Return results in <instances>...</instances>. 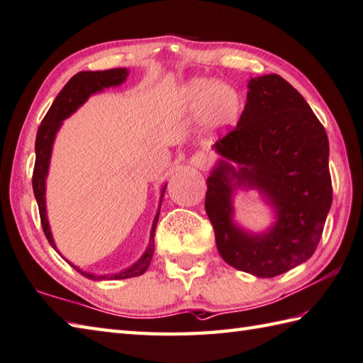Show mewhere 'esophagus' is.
I'll list each match as a JSON object with an SVG mask.
<instances>
[{
	"label": "esophagus",
	"mask_w": 363,
	"mask_h": 363,
	"mask_svg": "<svg viewBox=\"0 0 363 363\" xmlns=\"http://www.w3.org/2000/svg\"><path fill=\"white\" fill-rule=\"evenodd\" d=\"M190 163L198 169H206L211 165V155L204 151H196L194 155H191Z\"/></svg>",
	"instance_id": "34e87169"
}]
</instances>
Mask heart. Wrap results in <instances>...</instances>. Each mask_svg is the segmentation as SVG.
Returning <instances> with one entry per match:
<instances>
[{
	"instance_id": "obj_1",
	"label": "heart",
	"mask_w": 363,
	"mask_h": 363,
	"mask_svg": "<svg viewBox=\"0 0 363 363\" xmlns=\"http://www.w3.org/2000/svg\"><path fill=\"white\" fill-rule=\"evenodd\" d=\"M184 99L191 111L204 113L206 123L223 127L236 121L240 99L238 91L211 78H195L184 89Z\"/></svg>"
}]
</instances>
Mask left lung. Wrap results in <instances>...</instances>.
<instances>
[{"label": "left lung", "mask_w": 363, "mask_h": 363, "mask_svg": "<svg viewBox=\"0 0 363 363\" xmlns=\"http://www.w3.org/2000/svg\"><path fill=\"white\" fill-rule=\"evenodd\" d=\"M238 124L214 145L226 163L208 179L204 208L220 257L230 266L271 279L302 264L321 240L332 206L329 140L301 92L277 74L252 78ZM257 186L279 220L264 237H248L230 222V180Z\"/></svg>", "instance_id": "obj_1"}]
</instances>
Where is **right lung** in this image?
<instances>
[{
  "mask_svg": "<svg viewBox=\"0 0 363 363\" xmlns=\"http://www.w3.org/2000/svg\"><path fill=\"white\" fill-rule=\"evenodd\" d=\"M127 70L124 67L119 69H108V70H96V72H78L74 75L70 80L66 83V86L61 89V92L56 96L55 102L50 106L47 115L42 119L39 125L38 137H35V162H34V169H33V190L35 201L39 206V216H40V225L47 240L50 242L55 250V242L52 239V233L48 228L47 216H45V176L48 172V162H50V154H52V145L55 140L56 130L60 129L61 121L66 119L67 116L72 115V113L80 106L86 99L92 94V92L101 91L108 86H116L121 84L127 77ZM167 186L162 189V196L165 194ZM162 203V201H160ZM159 212L154 218L152 230H151V239H149V247L146 253L141 257V259L133 264L132 267L125 269V271L113 275H91L80 271V269L72 266L75 271L80 272L82 275L88 277L91 280H121V279H132V277H137L145 274L146 269L151 264L152 255H154V234H155V226H157L159 220Z\"/></svg>",
  "mask_w": 363,
  "mask_h": 363,
  "instance_id": "right-lung-1",
  "label": "right lung"
}]
</instances>
